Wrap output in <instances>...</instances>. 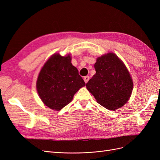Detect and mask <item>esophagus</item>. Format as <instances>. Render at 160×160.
Instances as JSON below:
<instances>
[{"mask_svg":"<svg viewBox=\"0 0 160 160\" xmlns=\"http://www.w3.org/2000/svg\"><path fill=\"white\" fill-rule=\"evenodd\" d=\"M89 80V76H85L84 77V81L85 82V83H88Z\"/></svg>","mask_w":160,"mask_h":160,"instance_id":"esophagus-1","label":"esophagus"}]
</instances>
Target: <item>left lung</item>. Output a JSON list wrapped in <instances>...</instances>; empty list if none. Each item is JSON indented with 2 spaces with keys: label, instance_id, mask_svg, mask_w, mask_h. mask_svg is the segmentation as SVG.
Here are the masks:
<instances>
[{
  "label": "left lung",
  "instance_id": "8db88e82",
  "mask_svg": "<svg viewBox=\"0 0 160 160\" xmlns=\"http://www.w3.org/2000/svg\"><path fill=\"white\" fill-rule=\"evenodd\" d=\"M96 73L86 84L97 102L109 110L121 108L132 93L133 83L124 62L113 52L97 58Z\"/></svg>",
  "mask_w": 160,
  "mask_h": 160
}]
</instances>
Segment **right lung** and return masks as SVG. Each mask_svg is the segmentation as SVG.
Masks as SVG:
<instances>
[{"label":"right lung","instance_id":"1","mask_svg":"<svg viewBox=\"0 0 160 160\" xmlns=\"http://www.w3.org/2000/svg\"><path fill=\"white\" fill-rule=\"evenodd\" d=\"M85 83L71 63L70 54L64 57L54 53L38 73L36 88L40 99L51 109L60 111L72 100Z\"/></svg>","mask_w":160,"mask_h":160}]
</instances>
